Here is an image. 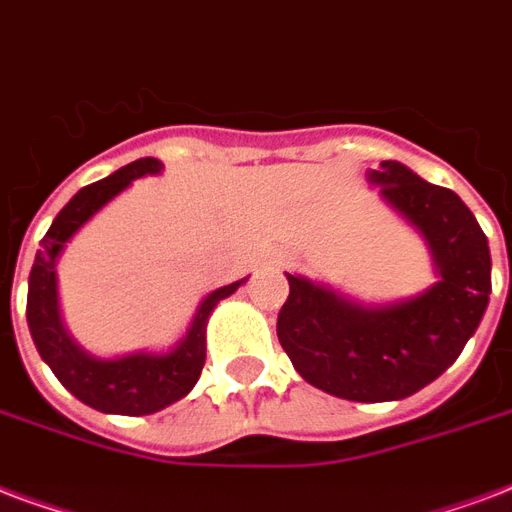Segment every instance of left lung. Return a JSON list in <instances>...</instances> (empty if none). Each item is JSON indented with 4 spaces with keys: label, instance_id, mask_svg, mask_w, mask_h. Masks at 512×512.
Here are the masks:
<instances>
[{
    "label": "left lung",
    "instance_id": "obj_1",
    "mask_svg": "<svg viewBox=\"0 0 512 512\" xmlns=\"http://www.w3.org/2000/svg\"><path fill=\"white\" fill-rule=\"evenodd\" d=\"M367 178L421 232L440 280L418 297L361 305L286 275L278 340L310 386L351 402H394L459 359L489 305L491 253L475 215L451 188L426 183L399 161H380Z\"/></svg>",
    "mask_w": 512,
    "mask_h": 512
}]
</instances>
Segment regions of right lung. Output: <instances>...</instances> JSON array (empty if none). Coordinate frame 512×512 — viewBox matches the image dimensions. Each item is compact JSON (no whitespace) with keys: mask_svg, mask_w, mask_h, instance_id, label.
Listing matches in <instances>:
<instances>
[{"mask_svg":"<svg viewBox=\"0 0 512 512\" xmlns=\"http://www.w3.org/2000/svg\"><path fill=\"white\" fill-rule=\"evenodd\" d=\"M159 159H140L126 164L110 178L80 188L69 199L64 210L53 218L51 229L42 237V248L34 256L32 275H29V297H26V321L29 332L40 351L42 361L53 370L72 397L83 405L94 407L99 413L115 416H151L178 402L197 386L202 367H205V329L207 318L215 305L234 294L245 280L215 288L213 294L202 299L175 348L169 353H129L118 359H96L80 348L61 324L59 294H56V261H59L69 237L86 224L88 218L99 213L113 197L132 180L142 175H159Z\"/></svg>","mask_w":512,"mask_h":512,"instance_id":"add662e5","label":"right lung"}]
</instances>
